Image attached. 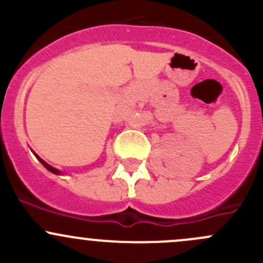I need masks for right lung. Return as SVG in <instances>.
I'll list each match as a JSON object with an SVG mask.
<instances>
[{
    "label": "right lung",
    "instance_id": "obj_1",
    "mask_svg": "<svg viewBox=\"0 0 263 263\" xmlns=\"http://www.w3.org/2000/svg\"><path fill=\"white\" fill-rule=\"evenodd\" d=\"M34 155H35V156H36V159H38V160H39V161H41V163H42V164H43V165H44V168H47V169H48V171L50 172V173H53V174H62V173H61V172H60V171H58V169L53 168V166H50V165H49V164H47V163H46V161H44V160H43V159H41V158H39V156H38V155H36V154H35V153H34Z\"/></svg>",
    "mask_w": 263,
    "mask_h": 263
}]
</instances>
